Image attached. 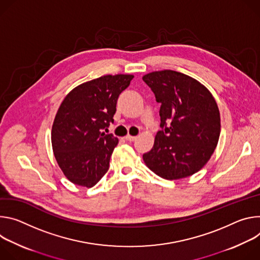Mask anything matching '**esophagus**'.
Returning <instances> with one entry per match:
<instances>
[{
	"label": "esophagus",
	"mask_w": 260,
	"mask_h": 260,
	"mask_svg": "<svg viewBox=\"0 0 260 260\" xmlns=\"http://www.w3.org/2000/svg\"><path fill=\"white\" fill-rule=\"evenodd\" d=\"M125 139H126V140H128V141H135V140L137 139V136H131V135H127V136L125 137Z\"/></svg>",
	"instance_id": "esophagus-1"
}]
</instances>
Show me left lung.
Masks as SVG:
<instances>
[{
  "label": "left lung",
  "mask_w": 260,
  "mask_h": 260,
  "mask_svg": "<svg viewBox=\"0 0 260 260\" xmlns=\"http://www.w3.org/2000/svg\"><path fill=\"white\" fill-rule=\"evenodd\" d=\"M142 79L161 103V130L143 161L163 179L194 175L210 160L220 136V112L213 95L178 71H155Z\"/></svg>",
  "instance_id": "left-lung-1"
}]
</instances>
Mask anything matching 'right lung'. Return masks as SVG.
<instances>
[{"instance_id": "obj_1", "label": "right lung", "mask_w": 260, "mask_h": 260, "mask_svg": "<svg viewBox=\"0 0 260 260\" xmlns=\"http://www.w3.org/2000/svg\"><path fill=\"white\" fill-rule=\"evenodd\" d=\"M133 75H104L73 89L56 112L51 143L57 164L67 179L93 187L106 174L119 139L105 134L113 123L120 94Z\"/></svg>"}]
</instances>
